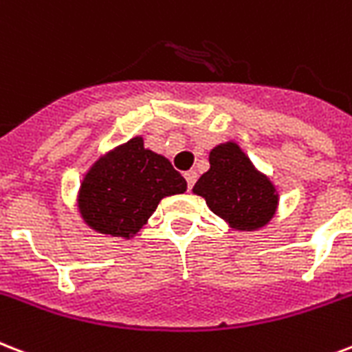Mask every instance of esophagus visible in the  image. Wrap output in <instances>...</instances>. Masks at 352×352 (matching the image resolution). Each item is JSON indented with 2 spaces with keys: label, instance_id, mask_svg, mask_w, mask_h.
Wrapping results in <instances>:
<instances>
[{
  "label": "esophagus",
  "instance_id": "obj_1",
  "mask_svg": "<svg viewBox=\"0 0 352 352\" xmlns=\"http://www.w3.org/2000/svg\"><path fill=\"white\" fill-rule=\"evenodd\" d=\"M184 179H186V182H188V188L192 190V186H194L195 181H197V173H195L194 170L186 171V173H184Z\"/></svg>",
  "mask_w": 352,
  "mask_h": 352
}]
</instances>
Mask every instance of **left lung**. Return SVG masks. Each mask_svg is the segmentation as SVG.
I'll list each match as a JSON object with an SVG mask.
<instances>
[{"label": "left lung", "mask_w": 352, "mask_h": 352, "mask_svg": "<svg viewBox=\"0 0 352 352\" xmlns=\"http://www.w3.org/2000/svg\"><path fill=\"white\" fill-rule=\"evenodd\" d=\"M210 170L195 182L216 216L236 230H256L272 221L278 206L273 182L260 173L234 142L219 144L208 155Z\"/></svg>", "instance_id": "left-lung-1"}]
</instances>
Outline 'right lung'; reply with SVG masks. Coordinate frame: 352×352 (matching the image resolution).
I'll list each match as a JSON object with an SVG mask.
<instances>
[{"label": "right lung", "mask_w": 352, "mask_h": 352, "mask_svg": "<svg viewBox=\"0 0 352 352\" xmlns=\"http://www.w3.org/2000/svg\"><path fill=\"white\" fill-rule=\"evenodd\" d=\"M186 192V181L166 157L136 136L94 162L79 188L85 223L101 234L133 238L160 199Z\"/></svg>", "instance_id": "1"}]
</instances>
